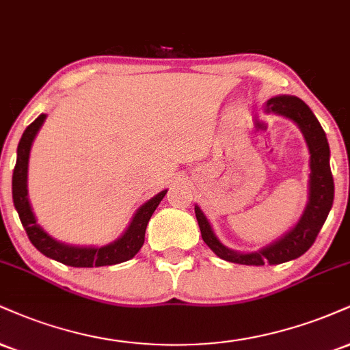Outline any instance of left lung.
<instances>
[{
	"label": "left lung",
	"instance_id": "1",
	"mask_svg": "<svg viewBox=\"0 0 350 350\" xmlns=\"http://www.w3.org/2000/svg\"><path fill=\"white\" fill-rule=\"evenodd\" d=\"M267 111L295 120L305 135L310 148V202L295 228L264 250L251 252V254H239V252L230 251L218 241L208 220L196 205V217L205 244L218 258L234 264H246V266H264L266 262L282 264L305 254L317 241L319 230L323 228L327 213L332 207V200H334V179H332L329 166V145H327L326 133H324L321 124L311 112V109L301 99L293 98V96H280V98L267 100Z\"/></svg>",
	"mask_w": 350,
	"mask_h": 350
}]
</instances>
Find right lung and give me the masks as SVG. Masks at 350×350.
Segmentation results:
<instances>
[{
    "label": "right lung",
    "mask_w": 350,
    "mask_h": 350,
    "mask_svg": "<svg viewBox=\"0 0 350 350\" xmlns=\"http://www.w3.org/2000/svg\"><path fill=\"white\" fill-rule=\"evenodd\" d=\"M45 116L40 113L29 127L24 130L18 146V159H16L14 171H12V200L14 207L18 210L21 223L26 230L29 239L33 246L39 250L42 254L52 258L58 262L66 264L71 267H100L112 266V264H120L125 260L132 259L145 243V231L151 215L157 210L159 202L166 196L167 191L159 192L157 197L146 202L143 207L138 208L135 213L132 223L124 233V237L117 239L116 243L109 244L104 247H77L66 246L55 241L50 238L44 230L37 225L36 217H33L31 205L27 200V161L29 151L36 133L39 132L40 125L44 124Z\"/></svg>",
    "instance_id": "add662e5"
}]
</instances>
